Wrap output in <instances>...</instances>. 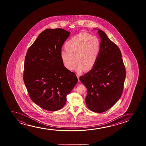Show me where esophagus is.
Returning <instances> with one entry per match:
<instances>
[{"mask_svg":"<svg viewBox=\"0 0 146 146\" xmlns=\"http://www.w3.org/2000/svg\"><path fill=\"white\" fill-rule=\"evenodd\" d=\"M76 75H77V78H78V81H80V80H79V77H80V74H77Z\"/></svg>","mask_w":146,"mask_h":146,"instance_id":"1","label":"esophagus"}]
</instances>
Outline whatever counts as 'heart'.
<instances>
[{
    "label": "heart",
    "instance_id": "1",
    "mask_svg": "<svg viewBox=\"0 0 146 146\" xmlns=\"http://www.w3.org/2000/svg\"><path fill=\"white\" fill-rule=\"evenodd\" d=\"M60 57L64 66L71 70L76 60L74 69L77 72L91 70L96 65L101 52V41L95 36L82 32L68 40Z\"/></svg>",
    "mask_w": 146,
    "mask_h": 146
}]
</instances>
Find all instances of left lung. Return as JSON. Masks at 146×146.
<instances>
[{"label":"left lung","mask_w":146,"mask_h":146,"mask_svg":"<svg viewBox=\"0 0 146 146\" xmlns=\"http://www.w3.org/2000/svg\"><path fill=\"white\" fill-rule=\"evenodd\" d=\"M101 52L96 65L80 77L87 89L86 105L92 111L103 113L111 108L122 96L126 70L120 49L102 30Z\"/></svg>","instance_id":"left-lung-1"}]
</instances>
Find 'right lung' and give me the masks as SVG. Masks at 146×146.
Masks as SVG:
<instances>
[{"mask_svg":"<svg viewBox=\"0 0 146 146\" xmlns=\"http://www.w3.org/2000/svg\"><path fill=\"white\" fill-rule=\"evenodd\" d=\"M70 32L47 29L28 49L24 61L23 80L31 99L45 110L57 111L78 82L74 72L64 67L60 52Z\"/></svg>","mask_w":146,"mask_h":146,"instance_id":"right-lung-1","label":"right lung"}]
</instances>
